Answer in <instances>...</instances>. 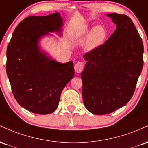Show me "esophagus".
<instances>
[{
    "label": "esophagus",
    "instance_id": "34e87169",
    "mask_svg": "<svg viewBox=\"0 0 148 148\" xmlns=\"http://www.w3.org/2000/svg\"><path fill=\"white\" fill-rule=\"evenodd\" d=\"M83 68H84V63L82 62V61H78L77 64L75 65V71L77 73H80L82 71Z\"/></svg>",
    "mask_w": 148,
    "mask_h": 148
}]
</instances>
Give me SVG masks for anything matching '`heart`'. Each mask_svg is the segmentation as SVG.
Listing matches in <instances>:
<instances>
[{
  "instance_id": "obj_1",
  "label": "heart",
  "mask_w": 148,
  "mask_h": 148,
  "mask_svg": "<svg viewBox=\"0 0 148 148\" xmlns=\"http://www.w3.org/2000/svg\"><path fill=\"white\" fill-rule=\"evenodd\" d=\"M90 30L91 28L89 24H84L76 31L77 36H86L90 33L85 42V49L88 51L93 50L101 45L107 36L105 28L100 25L96 26L91 31Z\"/></svg>"
}]
</instances>
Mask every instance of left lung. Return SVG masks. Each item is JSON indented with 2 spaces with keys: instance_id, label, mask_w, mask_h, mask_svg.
Returning a JSON list of instances; mask_svg holds the SVG:
<instances>
[{
  "instance_id": "obj_1",
  "label": "left lung",
  "mask_w": 148,
  "mask_h": 148,
  "mask_svg": "<svg viewBox=\"0 0 148 148\" xmlns=\"http://www.w3.org/2000/svg\"><path fill=\"white\" fill-rule=\"evenodd\" d=\"M107 16L117 29L104 44L84 54L87 63L81 73L84 104L98 115L130 101L143 66V44L132 19L116 13Z\"/></svg>"
}]
</instances>
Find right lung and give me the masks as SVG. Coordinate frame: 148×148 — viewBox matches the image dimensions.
<instances>
[{
  "instance_id": "1",
  "label": "right lung",
  "mask_w": 148,
  "mask_h": 148,
  "mask_svg": "<svg viewBox=\"0 0 148 148\" xmlns=\"http://www.w3.org/2000/svg\"><path fill=\"white\" fill-rule=\"evenodd\" d=\"M63 24L58 12L29 16L18 24L8 45L6 72L13 95L21 107L34 113L54 112L61 92L74 76L73 61L52 60L38 45L48 32L61 34Z\"/></svg>"
}]
</instances>
